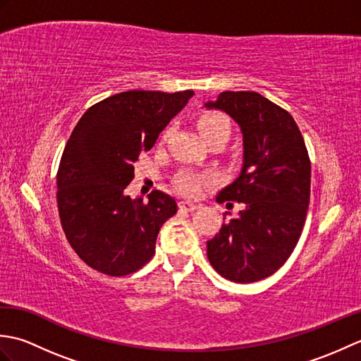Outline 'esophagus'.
Wrapping results in <instances>:
<instances>
[{"label":"esophagus","instance_id":"obj_1","mask_svg":"<svg viewBox=\"0 0 361 361\" xmlns=\"http://www.w3.org/2000/svg\"><path fill=\"white\" fill-rule=\"evenodd\" d=\"M200 208V204L192 203V202H180V209L188 211V212H194Z\"/></svg>","mask_w":361,"mask_h":361}]
</instances>
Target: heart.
I'll return each mask as SVG.
<instances>
[{"label": "heart", "mask_w": 361, "mask_h": 361, "mask_svg": "<svg viewBox=\"0 0 361 361\" xmlns=\"http://www.w3.org/2000/svg\"><path fill=\"white\" fill-rule=\"evenodd\" d=\"M198 128H200L202 136L206 140L214 136H225L228 140L229 133H231V124H229L228 118L225 114L217 113V111H209V113H203L200 118H198ZM169 132L164 133V137H167ZM176 185L183 190L185 194L194 195L200 190L202 185V178L195 173L185 172L178 176L176 180Z\"/></svg>", "instance_id": "obj_1"}]
</instances>
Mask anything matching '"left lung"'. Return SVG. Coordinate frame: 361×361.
I'll use <instances>...</instances> for the list:
<instances>
[{"instance_id": "obj_1", "label": "left lung", "mask_w": 361, "mask_h": 361, "mask_svg": "<svg viewBox=\"0 0 361 361\" xmlns=\"http://www.w3.org/2000/svg\"><path fill=\"white\" fill-rule=\"evenodd\" d=\"M204 109L225 111L243 136V163L217 202L243 203L208 240V259L225 279H265L286 264L304 228L310 159L291 114L255 91H224Z\"/></svg>"}]
</instances>
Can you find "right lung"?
<instances>
[{"mask_svg": "<svg viewBox=\"0 0 361 361\" xmlns=\"http://www.w3.org/2000/svg\"><path fill=\"white\" fill-rule=\"evenodd\" d=\"M194 91H124L91 106L68 140L57 172L62 228L73 250L109 276L135 273L155 255V243L176 202L161 190L149 202L126 188L135 163L188 104Z\"/></svg>", "mask_w": 361, "mask_h": 361, "instance_id": "1", "label": "right lung"}]
</instances>
